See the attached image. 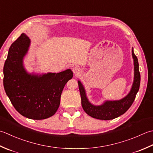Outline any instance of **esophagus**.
<instances>
[{
	"label": "esophagus",
	"instance_id": "1",
	"mask_svg": "<svg viewBox=\"0 0 153 153\" xmlns=\"http://www.w3.org/2000/svg\"><path fill=\"white\" fill-rule=\"evenodd\" d=\"M73 71L75 74H78L80 73V69L79 67H74L73 68Z\"/></svg>",
	"mask_w": 153,
	"mask_h": 153
}]
</instances>
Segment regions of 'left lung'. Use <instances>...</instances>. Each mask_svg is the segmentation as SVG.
<instances>
[{"instance_id":"8db88e82","label":"left lung","mask_w":153,"mask_h":153,"mask_svg":"<svg viewBox=\"0 0 153 153\" xmlns=\"http://www.w3.org/2000/svg\"><path fill=\"white\" fill-rule=\"evenodd\" d=\"M132 56L134 60V66H135L133 84L130 92L126 97L120 100L106 101L102 105L96 106L88 102L82 85L80 81L78 82L81 97V104L83 110L88 116L98 120H113L126 113L131 107L135 100L137 93L139 91L140 82H141V74L139 70L138 59L134 54L133 50H132Z\"/></svg>"}]
</instances>
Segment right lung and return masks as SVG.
Wrapping results in <instances>:
<instances>
[{"mask_svg": "<svg viewBox=\"0 0 153 153\" xmlns=\"http://www.w3.org/2000/svg\"><path fill=\"white\" fill-rule=\"evenodd\" d=\"M30 44L29 37L22 33L11 45L3 68V84L12 104L22 116L44 120L53 116L58 110L62 91L73 73L67 69L40 76L27 74L23 58Z\"/></svg>", "mask_w": 153, "mask_h": 153, "instance_id": "add662e5", "label": "right lung"}]
</instances>
